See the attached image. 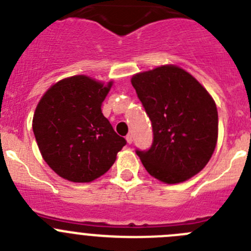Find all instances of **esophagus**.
Here are the masks:
<instances>
[{
	"instance_id": "esophagus-1",
	"label": "esophagus",
	"mask_w": 251,
	"mask_h": 251,
	"mask_svg": "<svg viewBox=\"0 0 251 251\" xmlns=\"http://www.w3.org/2000/svg\"><path fill=\"white\" fill-rule=\"evenodd\" d=\"M126 141H127L128 145L132 144V135H130V133H128L127 136H126Z\"/></svg>"
}]
</instances>
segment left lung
I'll list each match as a JSON object with an SVG mask.
<instances>
[{"label": "left lung", "instance_id": "left-lung-1", "mask_svg": "<svg viewBox=\"0 0 251 251\" xmlns=\"http://www.w3.org/2000/svg\"><path fill=\"white\" fill-rule=\"evenodd\" d=\"M131 83L153 131L151 147L136 150L147 172L168 184L201 172L218 140V111L209 93L176 65L139 73Z\"/></svg>", "mask_w": 251, "mask_h": 251}]
</instances>
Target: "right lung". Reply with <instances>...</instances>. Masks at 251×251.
I'll list each match as a JSON object with an SVG mask.
<instances>
[{
  "instance_id": "right-lung-1",
  "label": "right lung",
  "mask_w": 251,
  "mask_h": 251,
  "mask_svg": "<svg viewBox=\"0 0 251 251\" xmlns=\"http://www.w3.org/2000/svg\"><path fill=\"white\" fill-rule=\"evenodd\" d=\"M106 86L85 75L63 79L37 105L33 132L44 161L63 178L91 182L110 170L126 145L101 112Z\"/></svg>"
}]
</instances>
